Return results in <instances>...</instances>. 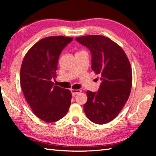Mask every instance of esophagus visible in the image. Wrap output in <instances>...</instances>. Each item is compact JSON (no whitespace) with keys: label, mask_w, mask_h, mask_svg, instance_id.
Instances as JSON below:
<instances>
[{"label":"esophagus","mask_w":156,"mask_h":156,"mask_svg":"<svg viewBox=\"0 0 156 156\" xmlns=\"http://www.w3.org/2000/svg\"><path fill=\"white\" fill-rule=\"evenodd\" d=\"M82 91L81 90H74V89H72L71 90V93L73 94V95H75L78 94H80Z\"/></svg>","instance_id":"1"}]
</instances>
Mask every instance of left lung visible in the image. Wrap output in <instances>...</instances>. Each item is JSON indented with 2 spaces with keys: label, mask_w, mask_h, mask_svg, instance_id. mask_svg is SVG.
<instances>
[{
  "label": "left lung",
  "mask_w": 156,
  "mask_h": 156,
  "mask_svg": "<svg viewBox=\"0 0 156 156\" xmlns=\"http://www.w3.org/2000/svg\"><path fill=\"white\" fill-rule=\"evenodd\" d=\"M76 40L90 50L91 69L101 81L98 92L86 91L84 113L94 123L106 124L117 116L129 98L133 84L129 60L121 46L103 35H85Z\"/></svg>",
  "instance_id": "obj_1"
}]
</instances>
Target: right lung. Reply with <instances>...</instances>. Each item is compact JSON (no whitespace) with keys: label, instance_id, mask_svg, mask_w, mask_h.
<instances>
[{"label":"right lung","instance_id":"obj_1","mask_svg":"<svg viewBox=\"0 0 156 156\" xmlns=\"http://www.w3.org/2000/svg\"><path fill=\"white\" fill-rule=\"evenodd\" d=\"M73 37L50 36L31 47L23 59L20 85L32 112L42 121L54 122L67 113L72 94L68 89L54 86L58 60L62 49Z\"/></svg>","mask_w":156,"mask_h":156}]
</instances>
